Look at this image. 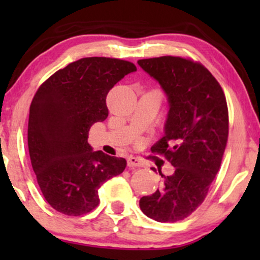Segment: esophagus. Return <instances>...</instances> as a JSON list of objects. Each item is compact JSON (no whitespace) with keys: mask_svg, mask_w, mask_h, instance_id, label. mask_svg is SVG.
<instances>
[{"mask_svg":"<svg viewBox=\"0 0 260 260\" xmlns=\"http://www.w3.org/2000/svg\"><path fill=\"white\" fill-rule=\"evenodd\" d=\"M127 166L134 168V167H144V162L140 157H135V156H129L127 157Z\"/></svg>","mask_w":260,"mask_h":260,"instance_id":"obj_1","label":"esophagus"}]
</instances>
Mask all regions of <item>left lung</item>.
Returning <instances> with one entry per match:
<instances>
[{"instance_id":"1","label":"left lung","mask_w":260,"mask_h":260,"mask_svg":"<svg viewBox=\"0 0 260 260\" xmlns=\"http://www.w3.org/2000/svg\"><path fill=\"white\" fill-rule=\"evenodd\" d=\"M168 95L165 136L151 147L174 166L161 189L140 200L142 212L158 222L189 216L207 197L229 138V109L218 80L191 59L165 55L138 60ZM156 172L155 168H151Z\"/></svg>"}]
</instances>
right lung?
Segmentation results:
<instances>
[{"label": "right lung", "instance_id": "right-lung-1", "mask_svg": "<svg viewBox=\"0 0 260 260\" xmlns=\"http://www.w3.org/2000/svg\"><path fill=\"white\" fill-rule=\"evenodd\" d=\"M136 70L126 60L83 58L56 71L34 94L28 149L42 195L55 211L91 212L99 205V187L125 169V158L92 151L87 137L109 116V91Z\"/></svg>", "mask_w": 260, "mask_h": 260}]
</instances>
